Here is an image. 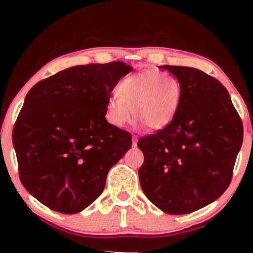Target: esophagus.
<instances>
[{
	"label": "esophagus",
	"mask_w": 253,
	"mask_h": 253,
	"mask_svg": "<svg viewBox=\"0 0 253 253\" xmlns=\"http://www.w3.org/2000/svg\"><path fill=\"white\" fill-rule=\"evenodd\" d=\"M132 145H133V147H135L136 146V143H138V136L136 135H133V139H132Z\"/></svg>",
	"instance_id": "obj_1"
}]
</instances>
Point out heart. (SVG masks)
<instances>
[{"mask_svg": "<svg viewBox=\"0 0 253 253\" xmlns=\"http://www.w3.org/2000/svg\"><path fill=\"white\" fill-rule=\"evenodd\" d=\"M118 95L107 101L104 117L112 126L125 127L133 117L150 129H163L172 123L182 101V85L175 76L146 70L124 78Z\"/></svg>", "mask_w": 253, "mask_h": 253, "instance_id": "obj_1", "label": "heart"}]
</instances>
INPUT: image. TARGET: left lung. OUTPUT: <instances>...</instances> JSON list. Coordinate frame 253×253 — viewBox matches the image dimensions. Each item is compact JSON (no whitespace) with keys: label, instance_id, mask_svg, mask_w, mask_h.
Returning <instances> with one entry per match:
<instances>
[{"label":"left lung","instance_id":"8db88e82","mask_svg":"<svg viewBox=\"0 0 253 253\" xmlns=\"http://www.w3.org/2000/svg\"><path fill=\"white\" fill-rule=\"evenodd\" d=\"M161 68L181 83V107L169 126L139 139L144 153L139 179L147 199L164 213H193L228 188L243 123L216 78L187 66Z\"/></svg>","mask_w":253,"mask_h":253}]
</instances>
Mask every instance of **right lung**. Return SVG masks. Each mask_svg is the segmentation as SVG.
I'll return each instance as SVG.
<instances>
[{
    "mask_svg": "<svg viewBox=\"0 0 253 253\" xmlns=\"http://www.w3.org/2000/svg\"><path fill=\"white\" fill-rule=\"evenodd\" d=\"M130 70L124 62L72 66L28 91L13 128L17 169L50 210L75 214L91 205L130 149V133L104 118L110 92Z\"/></svg>",
    "mask_w": 253,
    "mask_h": 253,
    "instance_id": "right-lung-1",
    "label": "right lung"
}]
</instances>
